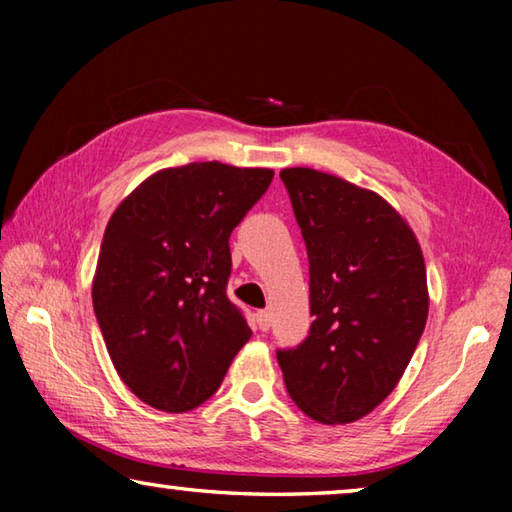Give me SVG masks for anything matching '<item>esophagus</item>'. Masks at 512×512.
Instances as JSON below:
<instances>
[{
  "label": "esophagus",
  "mask_w": 512,
  "mask_h": 512,
  "mask_svg": "<svg viewBox=\"0 0 512 512\" xmlns=\"http://www.w3.org/2000/svg\"><path fill=\"white\" fill-rule=\"evenodd\" d=\"M255 323L259 327V332H268V327H271V314H268V311H257Z\"/></svg>",
  "instance_id": "1"
}]
</instances>
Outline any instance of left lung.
Listing matches in <instances>:
<instances>
[{
	"instance_id": "left-lung-1",
	"label": "left lung",
	"mask_w": 512,
	"mask_h": 512,
	"mask_svg": "<svg viewBox=\"0 0 512 512\" xmlns=\"http://www.w3.org/2000/svg\"><path fill=\"white\" fill-rule=\"evenodd\" d=\"M280 178L307 246L314 323L277 363L309 418L354 422L393 393L418 348L429 314L422 250L370 189L307 167Z\"/></svg>"
}]
</instances>
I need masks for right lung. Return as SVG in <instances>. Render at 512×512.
<instances>
[{
  "instance_id": "right-lung-1",
  "label": "right lung",
  "mask_w": 512,
  "mask_h": 512,
  "mask_svg": "<svg viewBox=\"0 0 512 512\" xmlns=\"http://www.w3.org/2000/svg\"><path fill=\"white\" fill-rule=\"evenodd\" d=\"M271 180V169L192 162L153 173L110 216L94 314L121 381L153 409L210 400L253 336L225 293L230 235Z\"/></svg>"
}]
</instances>
